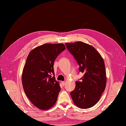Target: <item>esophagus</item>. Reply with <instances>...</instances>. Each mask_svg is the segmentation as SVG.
Returning <instances> with one entry per match:
<instances>
[{
    "instance_id": "obj_1",
    "label": "esophagus",
    "mask_w": 126,
    "mask_h": 126,
    "mask_svg": "<svg viewBox=\"0 0 126 126\" xmlns=\"http://www.w3.org/2000/svg\"><path fill=\"white\" fill-rule=\"evenodd\" d=\"M61 83H62V84L63 86H64V85H65V81H62V82H61Z\"/></svg>"
}]
</instances>
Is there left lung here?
Here are the masks:
<instances>
[{
	"instance_id": "left-lung-1",
	"label": "left lung",
	"mask_w": 126,
	"mask_h": 126,
	"mask_svg": "<svg viewBox=\"0 0 126 126\" xmlns=\"http://www.w3.org/2000/svg\"><path fill=\"white\" fill-rule=\"evenodd\" d=\"M84 74L81 81L76 82L70 95L75 105L81 109L93 107L100 100L106 85L103 59L93 46L81 41L65 43Z\"/></svg>"
}]
</instances>
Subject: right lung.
Listing matches in <instances>:
<instances>
[{"mask_svg":"<svg viewBox=\"0 0 126 126\" xmlns=\"http://www.w3.org/2000/svg\"><path fill=\"white\" fill-rule=\"evenodd\" d=\"M65 49L63 44H44L31 50L26 59L23 87L30 101L40 109H49L57 102L61 88L55 77L54 63Z\"/></svg>","mask_w":126,"mask_h":126,"instance_id":"1","label":"right lung"}]
</instances>
